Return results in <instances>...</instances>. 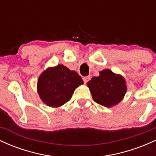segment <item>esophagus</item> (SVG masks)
<instances>
[{"instance_id": "34e87169", "label": "esophagus", "mask_w": 156, "mask_h": 156, "mask_svg": "<svg viewBox=\"0 0 156 156\" xmlns=\"http://www.w3.org/2000/svg\"><path fill=\"white\" fill-rule=\"evenodd\" d=\"M89 80H90V76H86V77H83V82L85 83H87Z\"/></svg>"}]
</instances>
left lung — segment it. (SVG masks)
<instances>
[{"mask_svg": "<svg viewBox=\"0 0 156 156\" xmlns=\"http://www.w3.org/2000/svg\"><path fill=\"white\" fill-rule=\"evenodd\" d=\"M93 100L105 107L117 105L122 100L126 92L124 78L114 74L110 69L100 72L98 77H93L87 83Z\"/></svg>", "mask_w": 156, "mask_h": 156, "instance_id": "left-lung-1", "label": "left lung"}]
</instances>
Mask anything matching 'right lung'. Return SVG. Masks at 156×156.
<instances>
[{"instance_id": "add662e5", "label": "right lung", "mask_w": 156, "mask_h": 156, "mask_svg": "<svg viewBox=\"0 0 156 156\" xmlns=\"http://www.w3.org/2000/svg\"><path fill=\"white\" fill-rule=\"evenodd\" d=\"M83 83L78 73L59 64L48 68L41 74L37 83V91L46 105L58 107L69 101L75 89Z\"/></svg>"}]
</instances>
